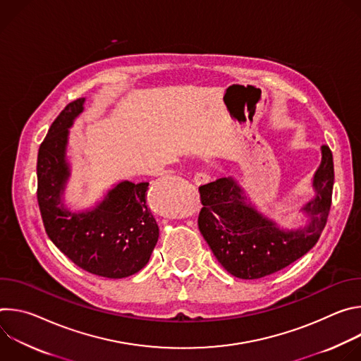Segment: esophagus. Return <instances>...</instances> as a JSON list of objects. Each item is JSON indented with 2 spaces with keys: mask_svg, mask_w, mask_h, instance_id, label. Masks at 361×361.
Instances as JSON below:
<instances>
[{
  "mask_svg": "<svg viewBox=\"0 0 361 361\" xmlns=\"http://www.w3.org/2000/svg\"><path fill=\"white\" fill-rule=\"evenodd\" d=\"M212 180V176L209 174V173H197L195 176H194V183L197 184V185H201V184H205V183H209Z\"/></svg>",
  "mask_w": 361,
  "mask_h": 361,
  "instance_id": "obj_1",
  "label": "esophagus"
}]
</instances>
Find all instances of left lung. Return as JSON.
<instances>
[{"label":"left lung","mask_w":361,"mask_h":361,"mask_svg":"<svg viewBox=\"0 0 361 361\" xmlns=\"http://www.w3.org/2000/svg\"><path fill=\"white\" fill-rule=\"evenodd\" d=\"M333 184V154L323 145L312 181L314 195L300 209L307 223L287 228L257 210L237 180L221 177L198 188L202 204L198 228L230 274L262 279L290 266L316 245L327 223Z\"/></svg>","instance_id":"8db88e82"}]
</instances>
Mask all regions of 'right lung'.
I'll use <instances>...</instances> for the list:
<instances>
[{"mask_svg":"<svg viewBox=\"0 0 361 361\" xmlns=\"http://www.w3.org/2000/svg\"><path fill=\"white\" fill-rule=\"evenodd\" d=\"M78 98L51 124L38 149L37 198L45 231L61 252L82 270L107 279L138 273L159 240V226L147 207L148 183L123 180L85 210H70L66 188L70 128L84 111Z\"/></svg>","mask_w":361,"mask_h":361,"instance_id":"obj_1","label":"right lung"}]
</instances>
